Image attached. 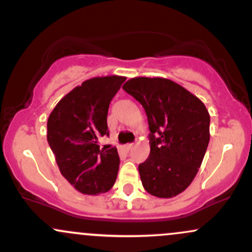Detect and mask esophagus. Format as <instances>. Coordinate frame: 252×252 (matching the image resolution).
<instances>
[{
  "mask_svg": "<svg viewBox=\"0 0 252 252\" xmlns=\"http://www.w3.org/2000/svg\"><path fill=\"white\" fill-rule=\"evenodd\" d=\"M133 147H134L133 144H127V145H125V150L126 151H131L132 149H133Z\"/></svg>",
  "mask_w": 252,
  "mask_h": 252,
  "instance_id": "esophagus-1",
  "label": "esophagus"
}]
</instances>
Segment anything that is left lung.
I'll return each mask as SVG.
<instances>
[{
  "mask_svg": "<svg viewBox=\"0 0 252 252\" xmlns=\"http://www.w3.org/2000/svg\"><path fill=\"white\" fill-rule=\"evenodd\" d=\"M124 90L148 116L150 155L139 164L143 188L158 198H172L190 186L209 144L210 115L201 99L166 78L136 77Z\"/></svg>",
  "mask_w": 252,
  "mask_h": 252,
  "instance_id": "8db88e82",
  "label": "left lung"
}]
</instances>
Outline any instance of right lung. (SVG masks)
Here are the masks:
<instances>
[{
	"label": "right lung",
	"mask_w": 252,
	"mask_h": 252,
	"mask_svg": "<svg viewBox=\"0 0 252 252\" xmlns=\"http://www.w3.org/2000/svg\"><path fill=\"white\" fill-rule=\"evenodd\" d=\"M126 80L105 75L85 80L62 97L48 119L47 139L63 178L83 194L97 196L112 189L118 175L116 148H101L108 134L110 101Z\"/></svg>",
	"instance_id": "right-lung-1"
}]
</instances>
